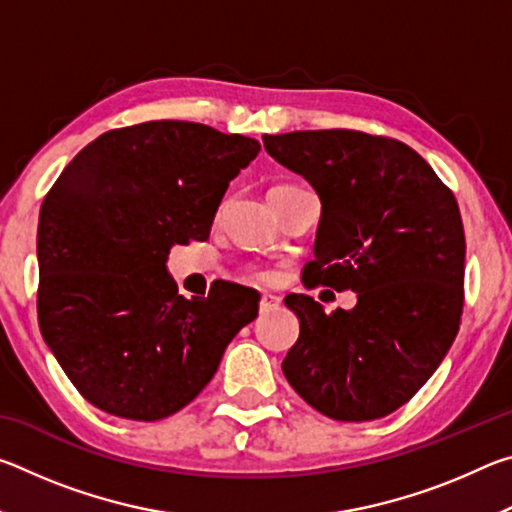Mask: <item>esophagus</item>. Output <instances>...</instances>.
Masks as SVG:
<instances>
[{"label": "esophagus", "mask_w": 512, "mask_h": 512, "mask_svg": "<svg viewBox=\"0 0 512 512\" xmlns=\"http://www.w3.org/2000/svg\"><path fill=\"white\" fill-rule=\"evenodd\" d=\"M282 305V300L277 296H271V293H262V298H259V311L262 314H268V311H273Z\"/></svg>", "instance_id": "obj_1"}]
</instances>
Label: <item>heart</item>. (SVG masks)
Instances as JSON below:
<instances>
[{
    "instance_id": "heart-1",
    "label": "heart",
    "mask_w": 512,
    "mask_h": 512,
    "mask_svg": "<svg viewBox=\"0 0 512 512\" xmlns=\"http://www.w3.org/2000/svg\"><path fill=\"white\" fill-rule=\"evenodd\" d=\"M246 275L250 277V280H255V282H266L268 280V273L262 271V268H248Z\"/></svg>"
}]
</instances>
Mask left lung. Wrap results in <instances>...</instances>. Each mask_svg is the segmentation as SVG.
<instances>
[{
  "instance_id": "obj_1",
  "label": "left lung",
  "mask_w": 512,
  "mask_h": 512,
  "mask_svg": "<svg viewBox=\"0 0 512 512\" xmlns=\"http://www.w3.org/2000/svg\"><path fill=\"white\" fill-rule=\"evenodd\" d=\"M262 140L323 203L305 287L357 293V307L332 314L305 293L287 296L300 336L284 377L327 418H384L427 384L461 325L456 198L422 155L391 137L334 128Z\"/></svg>"
}]
</instances>
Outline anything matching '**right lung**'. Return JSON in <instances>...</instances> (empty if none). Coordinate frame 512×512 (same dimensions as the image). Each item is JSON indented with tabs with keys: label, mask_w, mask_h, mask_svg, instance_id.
Masks as SVG:
<instances>
[{
	"label": "right lung",
	"mask_w": 512,
	"mask_h": 512,
	"mask_svg": "<svg viewBox=\"0 0 512 512\" xmlns=\"http://www.w3.org/2000/svg\"><path fill=\"white\" fill-rule=\"evenodd\" d=\"M253 137L194 121H144L99 135L40 207L38 323L85 400L153 422L210 384L259 296L232 282L187 300L167 273L173 244L205 241Z\"/></svg>",
	"instance_id": "1"
}]
</instances>
